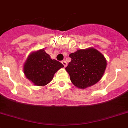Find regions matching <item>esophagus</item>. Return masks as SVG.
<instances>
[{"instance_id":"esophagus-1","label":"esophagus","mask_w":128,"mask_h":128,"mask_svg":"<svg viewBox=\"0 0 128 128\" xmlns=\"http://www.w3.org/2000/svg\"><path fill=\"white\" fill-rule=\"evenodd\" d=\"M62 64L64 65V67H66L67 66V63H66V61L63 60V61H62Z\"/></svg>"}]
</instances>
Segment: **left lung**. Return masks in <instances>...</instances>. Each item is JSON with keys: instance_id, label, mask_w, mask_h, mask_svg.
I'll use <instances>...</instances> for the list:
<instances>
[{"instance_id": "obj_1", "label": "left lung", "mask_w": 128, "mask_h": 128, "mask_svg": "<svg viewBox=\"0 0 128 128\" xmlns=\"http://www.w3.org/2000/svg\"><path fill=\"white\" fill-rule=\"evenodd\" d=\"M71 61L66 67L74 86L85 89L100 81L106 67L104 57L94 48L78 50L69 55Z\"/></svg>"}]
</instances>
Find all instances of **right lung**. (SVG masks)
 Masks as SVG:
<instances>
[{
    "mask_svg": "<svg viewBox=\"0 0 128 128\" xmlns=\"http://www.w3.org/2000/svg\"><path fill=\"white\" fill-rule=\"evenodd\" d=\"M64 65L43 50L33 52L28 56L24 66V72L26 78L37 86H44L52 81L54 74Z\"/></svg>",
    "mask_w": 128,
    "mask_h": 128,
    "instance_id": "1",
    "label": "right lung"
}]
</instances>
